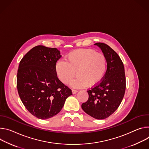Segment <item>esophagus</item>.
<instances>
[{
    "mask_svg": "<svg viewBox=\"0 0 149 149\" xmlns=\"http://www.w3.org/2000/svg\"><path fill=\"white\" fill-rule=\"evenodd\" d=\"M77 92V90H75V89H72V93L73 94H75Z\"/></svg>",
    "mask_w": 149,
    "mask_h": 149,
    "instance_id": "34e87169",
    "label": "esophagus"
}]
</instances>
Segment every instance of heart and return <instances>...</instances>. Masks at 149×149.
I'll return each mask as SVG.
<instances>
[{"instance_id":"heart-1","label":"heart","mask_w":149,"mask_h":149,"mask_svg":"<svg viewBox=\"0 0 149 149\" xmlns=\"http://www.w3.org/2000/svg\"><path fill=\"white\" fill-rule=\"evenodd\" d=\"M65 61L58 60L55 64V72L58 79L68 85L76 75L72 86L83 88L92 87L104 76L108 66L105 55L93 49L80 48L69 53Z\"/></svg>"}]
</instances>
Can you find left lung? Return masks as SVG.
<instances>
[{
	"mask_svg": "<svg viewBox=\"0 0 149 149\" xmlns=\"http://www.w3.org/2000/svg\"><path fill=\"white\" fill-rule=\"evenodd\" d=\"M100 47L108 61L107 72L96 85L88 91L89 98L81 108L97 120L108 118L117 109L124 96L126 84L124 64L120 56L109 45L102 42Z\"/></svg>",
	"mask_w": 149,
	"mask_h": 149,
	"instance_id": "left-lung-1",
	"label": "left lung"
}]
</instances>
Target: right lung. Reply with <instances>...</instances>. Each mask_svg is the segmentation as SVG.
<instances>
[{
    "instance_id": "add662e5",
    "label": "right lung",
    "mask_w": 149,
    "mask_h": 149,
    "mask_svg": "<svg viewBox=\"0 0 149 149\" xmlns=\"http://www.w3.org/2000/svg\"><path fill=\"white\" fill-rule=\"evenodd\" d=\"M56 48L37 45L22 58L17 73L18 92L26 109L46 120L57 114L72 90L58 79L55 64L60 58Z\"/></svg>"
}]
</instances>
